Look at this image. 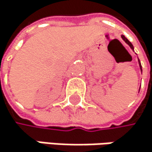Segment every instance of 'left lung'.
<instances>
[{"label":"left lung","instance_id":"left-lung-1","mask_svg":"<svg viewBox=\"0 0 152 152\" xmlns=\"http://www.w3.org/2000/svg\"><path fill=\"white\" fill-rule=\"evenodd\" d=\"M122 38H123V39H124V41H125V42H126V43H127V44L130 46V47H131V48H132V49H133V46H132V43H131V42H130V41H129V40H128V39H127L124 37V35H122ZM139 64H140V70H142V65H140V60H139Z\"/></svg>","mask_w":152,"mask_h":152}]
</instances>
